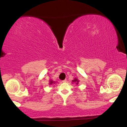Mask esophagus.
I'll return each instance as SVG.
<instances>
[{"mask_svg": "<svg viewBox=\"0 0 127 127\" xmlns=\"http://www.w3.org/2000/svg\"><path fill=\"white\" fill-rule=\"evenodd\" d=\"M66 79H65V80H63V81H62V82H63V83H66Z\"/></svg>", "mask_w": 127, "mask_h": 127, "instance_id": "esophagus-1", "label": "esophagus"}]
</instances>
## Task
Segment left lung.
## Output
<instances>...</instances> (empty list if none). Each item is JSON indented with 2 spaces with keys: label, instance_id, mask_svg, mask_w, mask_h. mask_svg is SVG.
<instances>
[{
  "label": "left lung",
  "instance_id": "obj_1",
  "mask_svg": "<svg viewBox=\"0 0 127 127\" xmlns=\"http://www.w3.org/2000/svg\"><path fill=\"white\" fill-rule=\"evenodd\" d=\"M72 81L73 83H75L76 85H78V84H79V80H78L77 78H74L73 80H72Z\"/></svg>",
  "mask_w": 127,
  "mask_h": 127
}]
</instances>
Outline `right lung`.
<instances>
[{"instance_id": "right-lung-1", "label": "right lung", "mask_w": 127, "mask_h": 127, "mask_svg": "<svg viewBox=\"0 0 127 127\" xmlns=\"http://www.w3.org/2000/svg\"><path fill=\"white\" fill-rule=\"evenodd\" d=\"M55 83H56V81H53V80H50V82H49V84H50V85H51V84H55Z\"/></svg>"}]
</instances>
